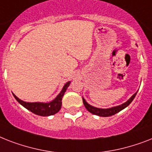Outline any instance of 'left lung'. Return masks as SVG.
Masks as SVG:
<instances>
[{
	"mask_svg": "<svg viewBox=\"0 0 152 152\" xmlns=\"http://www.w3.org/2000/svg\"><path fill=\"white\" fill-rule=\"evenodd\" d=\"M137 93H135L134 95L132 96L127 102H125L124 104H121V105L116 106V107H112L111 108H107V109H102V108H97L95 107H93V106L90 105L89 104H87V102L85 101L83 98V104H84L85 108H87L88 112H90L92 114L97 115H99V116H103V117H108L111 116V115H113L116 114L119 112H120L121 110H123L126 107H127L130 103L132 102V101L134 99V97L136 96Z\"/></svg>",
	"mask_w": 152,
	"mask_h": 152,
	"instance_id": "left-lung-1",
	"label": "left lung"
}]
</instances>
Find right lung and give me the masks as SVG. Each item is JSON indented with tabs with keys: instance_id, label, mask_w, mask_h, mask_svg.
Returning a JSON list of instances; mask_svg holds the SVG:
<instances>
[{
	"instance_id": "add662e5",
	"label": "right lung",
	"mask_w": 152,
	"mask_h": 152,
	"mask_svg": "<svg viewBox=\"0 0 152 152\" xmlns=\"http://www.w3.org/2000/svg\"><path fill=\"white\" fill-rule=\"evenodd\" d=\"M70 82H68L65 83L64 86L62 91H61V93L59 94L57 96V97L55 100H53L52 102H49V103H39V102H35V103H29V102H25L19 98L16 97L13 94L15 98L16 101L21 104L23 107L32 112L33 113L38 115H41V116H48V115H52L55 114L59 110L61 109V99L62 97L64 96L65 91L67 90L68 87L69 86Z\"/></svg>"
}]
</instances>
